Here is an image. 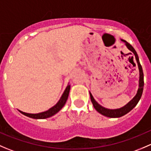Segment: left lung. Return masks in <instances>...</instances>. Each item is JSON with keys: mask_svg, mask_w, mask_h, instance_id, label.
<instances>
[{"mask_svg": "<svg viewBox=\"0 0 151 151\" xmlns=\"http://www.w3.org/2000/svg\"><path fill=\"white\" fill-rule=\"evenodd\" d=\"M121 41L124 42L126 47L134 55L139 72V85H138V89L137 91L136 95L133 97V99L130 101H129L125 106H123L121 108H118V109H107V108L104 107V106H101V104H99L96 101L95 99L93 98V95L91 94V93L90 92L91 102H92L93 105V107L95 108L96 110L98 112H99L100 114H101L102 115H104V116L108 117V118H120V117H122L123 115L129 113L132 109H133L136 106V105L137 104V103L140 100L142 95L143 88H144V74H143L142 68L140 63H139V57H138L137 53L136 50L134 49V47L130 44H129L127 42H126L125 40H123V39H121Z\"/></svg>", "mask_w": 151, "mask_h": 151, "instance_id": "1", "label": "left lung"}]
</instances>
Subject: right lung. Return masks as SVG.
Listing matches in <instances>:
<instances>
[{
    "label": "right lung",
    "instance_id": "1",
    "mask_svg": "<svg viewBox=\"0 0 151 151\" xmlns=\"http://www.w3.org/2000/svg\"><path fill=\"white\" fill-rule=\"evenodd\" d=\"M70 88H71V85L68 83V85H67L66 90L63 92V95H62L61 98L60 99V100L58 101V102L57 103L55 106H53L52 107L50 108V109H48L47 111H45V112H40V113L37 114H31V113H27V112H22V111L19 110V112L22 114H23L25 116H28L29 118H34V119H45V118H50V117L53 116L55 114H57L62 108L64 106L65 104H66L67 99H68V94H69Z\"/></svg>",
    "mask_w": 151,
    "mask_h": 151
}]
</instances>
